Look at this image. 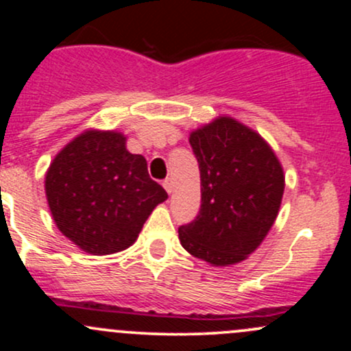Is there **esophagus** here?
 Instances as JSON below:
<instances>
[{
  "instance_id": "obj_1",
  "label": "esophagus",
  "mask_w": 351,
  "mask_h": 351,
  "mask_svg": "<svg viewBox=\"0 0 351 351\" xmlns=\"http://www.w3.org/2000/svg\"><path fill=\"white\" fill-rule=\"evenodd\" d=\"M163 188L167 189V193H168V195H170V193L173 191V181H171L170 178L165 180V181H163Z\"/></svg>"
}]
</instances>
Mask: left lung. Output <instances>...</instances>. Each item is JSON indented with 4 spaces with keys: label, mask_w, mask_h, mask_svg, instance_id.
<instances>
[{
    "label": "left lung",
    "mask_w": 351,
    "mask_h": 351,
    "mask_svg": "<svg viewBox=\"0 0 351 351\" xmlns=\"http://www.w3.org/2000/svg\"><path fill=\"white\" fill-rule=\"evenodd\" d=\"M199 165L201 208L178 228L191 256L213 265H231L256 251L271 231L285 176L269 143L232 117H217L191 132Z\"/></svg>",
    "instance_id": "1"
}]
</instances>
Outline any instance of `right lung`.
<instances>
[{
	"label": "right lung",
	"instance_id": "obj_1",
	"mask_svg": "<svg viewBox=\"0 0 351 351\" xmlns=\"http://www.w3.org/2000/svg\"><path fill=\"white\" fill-rule=\"evenodd\" d=\"M120 132L86 130L60 150L46 173L56 226L77 247L106 256L130 247L167 191L147 160L125 147Z\"/></svg>",
	"mask_w": 351,
	"mask_h": 351
}]
</instances>
